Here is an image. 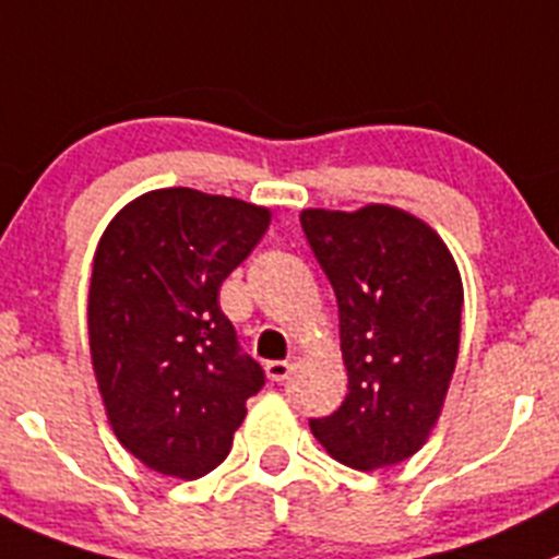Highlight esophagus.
<instances>
[{"label":"esophagus","mask_w":559,"mask_h":559,"mask_svg":"<svg viewBox=\"0 0 559 559\" xmlns=\"http://www.w3.org/2000/svg\"><path fill=\"white\" fill-rule=\"evenodd\" d=\"M264 371H267V377L273 379V382H284V379H289V373L295 371V360H270L267 366H264Z\"/></svg>","instance_id":"obj_1"}]
</instances>
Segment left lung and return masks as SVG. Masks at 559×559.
<instances>
[{
	"label": "left lung",
	"instance_id": "obj_1",
	"mask_svg": "<svg viewBox=\"0 0 559 559\" xmlns=\"http://www.w3.org/2000/svg\"><path fill=\"white\" fill-rule=\"evenodd\" d=\"M302 231L338 300L349 393L311 431L346 467L420 451L459 357L462 275L431 226L404 210H302Z\"/></svg>",
	"mask_w": 559,
	"mask_h": 559
}]
</instances>
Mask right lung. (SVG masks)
<instances>
[{
    "instance_id": "add662e5",
    "label": "right lung",
    "mask_w": 559,
    "mask_h": 559,
    "mask_svg": "<svg viewBox=\"0 0 559 559\" xmlns=\"http://www.w3.org/2000/svg\"><path fill=\"white\" fill-rule=\"evenodd\" d=\"M270 210L160 188L117 213L92 262V368L124 451L197 480L229 456L264 371L221 311L226 275L248 259Z\"/></svg>"
}]
</instances>
